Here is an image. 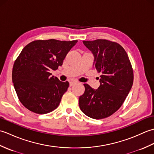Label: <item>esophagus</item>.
Here are the masks:
<instances>
[{"label": "esophagus", "mask_w": 154, "mask_h": 154, "mask_svg": "<svg viewBox=\"0 0 154 154\" xmlns=\"http://www.w3.org/2000/svg\"><path fill=\"white\" fill-rule=\"evenodd\" d=\"M78 82H77V81H71V82L69 83V85H70V86H73V85H74L75 84H76Z\"/></svg>", "instance_id": "34e87169"}]
</instances>
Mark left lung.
Here are the masks:
<instances>
[{
	"mask_svg": "<svg viewBox=\"0 0 154 154\" xmlns=\"http://www.w3.org/2000/svg\"><path fill=\"white\" fill-rule=\"evenodd\" d=\"M94 55V67L101 73L100 85L94 89L84 84L85 93L79 97L81 111L94 119H103L119 110L132 87L134 73L124 49L116 42L98 39L83 41Z\"/></svg>",
	"mask_w": 154,
	"mask_h": 154,
	"instance_id": "obj_1",
	"label": "left lung"
}]
</instances>
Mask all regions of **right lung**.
<instances>
[{"instance_id": "add662e5", "label": "right lung", "mask_w": 154, "mask_h": 154, "mask_svg": "<svg viewBox=\"0 0 154 154\" xmlns=\"http://www.w3.org/2000/svg\"><path fill=\"white\" fill-rule=\"evenodd\" d=\"M77 40H35L23 48L12 69V82L20 103L36 114L57 109L69 84L51 76V70L61 66Z\"/></svg>"}]
</instances>
